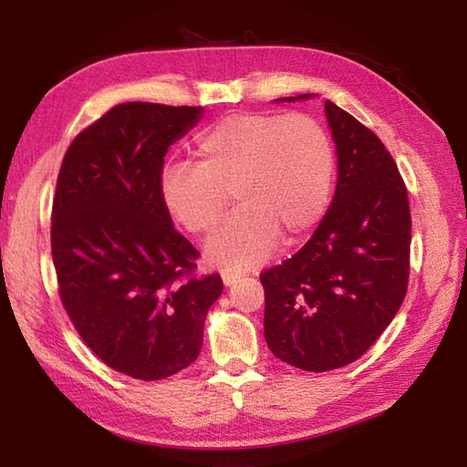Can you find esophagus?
Here are the masks:
<instances>
[{"label":"esophagus","mask_w":467,"mask_h":467,"mask_svg":"<svg viewBox=\"0 0 467 467\" xmlns=\"http://www.w3.org/2000/svg\"><path fill=\"white\" fill-rule=\"evenodd\" d=\"M223 283H224V286H231V285H234L236 281L241 279V273L239 271H223Z\"/></svg>","instance_id":"esophagus-1"}]
</instances>
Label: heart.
<instances>
[{"label": "heart", "mask_w": 467, "mask_h": 467, "mask_svg": "<svg viewBox=\"0 0 467 467\" xmlns=\"http://www.w3.org/2000/svg\"><path fill=\"white\" fill-rule=\"evenodd\" d=\"M198 164L168 162L161 198L188 233L213 231L228 202L239 208L206 243V259L251 269L281 241H301L319 224L333 191L335 150L313 118L266 112L233 114L198 138Z\"/></svg>", "instance_id": "1"}]
</instances>
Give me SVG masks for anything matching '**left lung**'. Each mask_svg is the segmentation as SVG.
<instances>
[{"label": "left lung", "mask_w": 467, "mask_h": 467, "mask_svg": "<svg viewBox=\"0 0 467 467\" xmlns=\"http://www.w3.org/2000/svg\"><path fill=\"white\" fill-rule=\"evenodd\" d=\"M325 116L337 150L329 211L299 253L261 275L266 345L313 373L353 363L379 339L405 299L411 244L408 191L391 154L331 100Z\"/></svg>", "instance_id": "obj_1"}]
</instances>
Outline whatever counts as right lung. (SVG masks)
<instances>
[{"label":"right lung","instance_id":"obj_1","mask_svg":"<svg viewBox=\"0 0 467 467\" xmlns=\"http://www.w3.org/2000/svg\"><path fill=\"white\" fill-rule=\"evenodd\" d=\"M202 106L126 102L74 138L59 168L52 256L59 296L82 341L134 379L191 365L221 275L191 276L198 251L161 198L164 156Z\"/></svg>","mask_w":467,"mask_h":467}]
</instances>
